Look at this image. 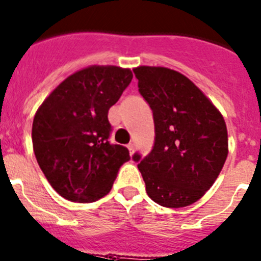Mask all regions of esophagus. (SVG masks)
<instances>
[{"instance_id": "1", "label": "esophagus", "mask_w": 261, "mask_h": 261, "mask_svg": "<svg viewBox=\"0 0 261 261\" xmlns=\"http://www.w3.org/2000/svg\"><path fill=\"white\" fill-rule=\"evenodd\" d=\"M135 145H133V143H129L128 145V150H129V152H130V155L133 154V152H135Z\"/></svg>"}]
</instances>
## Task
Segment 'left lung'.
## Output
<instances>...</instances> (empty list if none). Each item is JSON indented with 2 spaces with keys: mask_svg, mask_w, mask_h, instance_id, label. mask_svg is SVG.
I'll use <instances>...</instances> for the list:
<instances>
[{
  "mask_svg": "<svg viewBox=\"0 0 261 261\" xmlns=\"http://www.w3.org/2000/svg\"><path fill=\"white\" fill-rule=\"evenodd\" d=\"M138 92L152 110L155 141L138 163L146 193L155 203L180 208L205 194L228 156L223 115L193 81L166 67L133 70Z\"/></svg>",
  "mask_w": 261,
  "mask_h": 261,
  "instance_id": "8db88e82",
  "label": "left lung"
}]
</instances>
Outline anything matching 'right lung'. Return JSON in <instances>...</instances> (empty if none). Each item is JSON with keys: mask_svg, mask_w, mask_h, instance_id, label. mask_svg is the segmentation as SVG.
Instances as JSON below:
<instances>
[{"mask_svg": "<svg viewBox=\"0 0 261 261\" xmlns=\"http://www.w3.org/2000/svg\"><path fill=\"white\" fill-rule=\"evenodd\" d=\"M132 71L90 66L62 81L38 107L32 143L53 189L71 202L89 203L109 194L126 147L110 143L109 110L132 81Z\"/></svg>", "mask_w": 261, "mask_h": 261, "instance_id": "add662e5", "label": "right lung"}]
</instances>
